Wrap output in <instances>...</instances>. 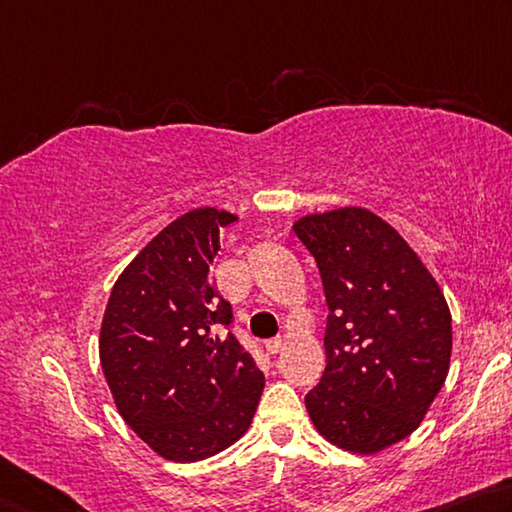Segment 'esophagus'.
<instances>
[{"label":"esophagus","mask_w":512,"mask_h":512,"mask_svg":"<svg viewBox=\"0 0 512 512\" xmlns=\"http://www.w3.org/2000/svg\"><path fill=\"white\" fill-rule=\"evenodd\" d=\"M265 348H267V353L270 355H276L283 348V339L281 337H272V339H267L265 342Z\"/></svg>","instance_id":"obj_1"}]
</instances>
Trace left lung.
<instances>
[{"label":"left lung","instance_id":"obj_1","mask_svg":"<svg viewBox=\"0 0 512 512\" xmlns=\"http://www.w3.org/2000/svg\"><path fill=\"white\" fill-rule=\"evenodd\" d=\"M294 233L324 285L326 371L306 396L317 432L342 450L375 454L420 425L450 371L452 315L441 288L378 215H306Z\"/></svg>","mask_w":512,"mask_h":512}]
</instances>
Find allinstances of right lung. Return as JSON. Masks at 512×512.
Listing matches in <instances>:
<instances>
[{"mask_svg": "<svg viewBox=\"0 0 512 512\" xmlns=\"http://www.w3.org/2000/svg\"><path fill=\"white\" fill-rule=\"evenodd\" d=\"M233 220L204 206L170 222L125 267L105 308L98 351L119 414L175 463L236 443L265 387L211 276L220 229Z\"/></svg>", "mask_w": 512, "mask_h": 512, "instance_id": "right-lung-1", "label": "right lung"}]
</instances>
